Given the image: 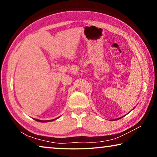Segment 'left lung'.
<instances>
[{
	"label": "left lung",
	"instance_id": "8db88e82",
	"mask_svg": "<svg viewBox=\"0 0 157 157\" xmlns=\"http://www.w3.org/2000/svg\"><path fill=\"white\" fill-rule=\"evenodd\" d=\"M121 118H122V117H121ZM120 118H118V119H120Z\"/></svg>",
	"mask_w": 157,
	"mask_h": 157
}]
</instances>
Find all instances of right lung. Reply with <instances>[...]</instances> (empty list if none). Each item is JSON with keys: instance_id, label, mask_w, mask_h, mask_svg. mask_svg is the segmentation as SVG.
<instances>
[{"instance_id": "right-lung-1", "label": "right lung", "mask_w": 157, "mask_h": 157, "mask_svg": "<svg viewBox=\"0 0 157 157\" xmlns=\"http://www.w3.org/2000/svg\"><path fill=\"white\" fill-rule=\"evenodd\" d=\"M34 120H35L36 121L38 122H41V123H46V122H49V121H52L55 120V119H54V120H51V121H41V120H38V119H34Z\"/></svg>"}]
</instances>
